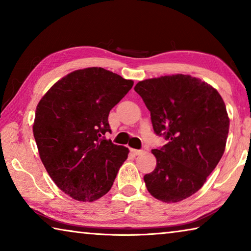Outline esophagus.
Here are the masks:
<instances>
[{
	"label": "esophagus",
	"mask_w": 251,
	"mask_h": 251,
	"mask_svg": "<svg viewBox=\"0 0 251 251\" xmlns=\"http://www.w3.org/2000/svg\"><path fill=\"white\" fill-rule=\"evenodd\" d=\"M130 152H131V154H133V155L137 156V155H141L142 152H143V151H142V150H134V148H131Z\"/></svg>",
	"instance_id": "esophagus-1"
}]
</instances>
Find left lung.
Segmentation results:
<instances>
[{
  "label": "left lung",
  "instance_id": "left-lung-1",
  "mask_svg": "<svg viewBox=\"0 0 251 251\" xmlns=\"http://www.w3.org/2000/svg\"><path fill=\"white\" fill-rule=\"evenodd\" d=\"M134 90L150 109L155 133L169 141L151 151L156 168L144 176L147 190L163 202L184 201L201 188L224 155L226 105L216 88L190 75L141 80Z\"/></svg>",
  "mask_w": 251,
  "mask_h": 251
}]
</instances>
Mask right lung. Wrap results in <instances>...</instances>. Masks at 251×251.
I'll return each instance as SVG.
<instances>
[{"label": "right lung", "instance_id": "add662e5", "mask_svg": "<svg viewBox=\"0 0 251 251\" xmlns=\"http://www.w3.org/2000/svg\"><path fill=\"white\" fill-rule=\"evenodd\" d=\"M131 79L87 67L57 80L35 110L33 134L46 172L62 192L94 201L112 188L128 148L103 138L108 114L133 87Z\"/></svg>", "mask_w": 251, "mask_h": 251}]
</instances>
